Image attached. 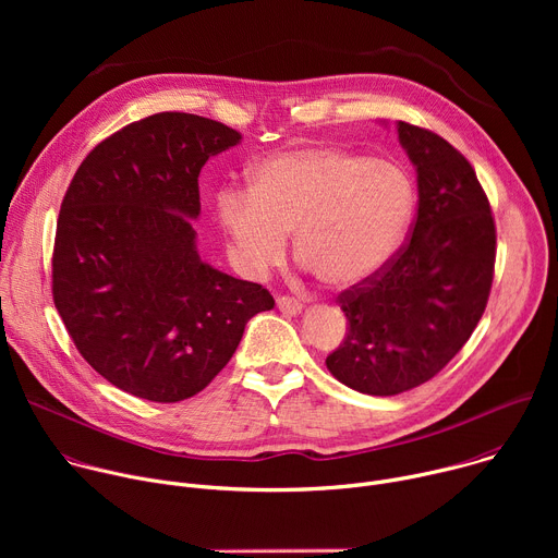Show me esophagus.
Returning a JSON list of instances; mask_svg holds the SVG:
<instances>
[{
  "label": "esophagus",
  "instance_id": "obj_1",
  "mask_svg": "<svg viewBox=\"0 0 558 558\" xmlns=\"http://www.w3.org/2000/svg\"><path fill=\"white\" fill-rule=\"evenodd\" d=\"M276 304H278V308H280L284 315H298V313H302V302L295 300V298L282 295V298L276 300Z\"/></svg>",
  "mask_w": 558,
  "mask_h": 558
}]
</instances>
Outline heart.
Segmentation results:
<instances>
[{
  "label": "heart",
  "instance_id": "heart-1",
  "mask_svg": "<svg viewBox=\"0 0 558 558\" xmlns=\"http://www.w3.org/2000/svg\"><path fill=\"white\" fill-rule=\"evenodd\" d=\"M247 181L250 190L216 194V218L231 265L252 278L280 260L291 231L293 252L317 280L353 289L400 252L413 220L409 172L338 145L276 151Z\"/></svg>",
  "mask_w": 558,
  "mask_h": 558
}]
</instances>
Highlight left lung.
<instances>
[{"label":"left lung","instance_id":"obj_1","mask_svg":"<svg viewBox=\"0 0 558 558\" xmlns=\"http://www.w3.org/2000/svg\"><path fill=\"white\" fill-rule=\"evenodd\" d=\"M417 174L411 241L377 276L340 295L349 320L327 368L366 395H397L435 377L482 320L495 274L490 203L441 136L397 121Z\"/></svg>","mask_w":558,"mask_h":558}]
</instances>
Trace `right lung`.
Segmentation results:
<instances>
[{"label": "right lung", "instance_id": "add662e5", "mask_svg": "<svg viewBox=\"0 0 558 558\" xmlns=\"http://www.w3.org/2000/svg\"><path fill=\"white\" fill-rule=\"evenodd\" d=\"M241 138L205 117L151 114L101 141L63 196L54 306L84 360L141 400L201 392L252 317L274 308L267 289L214 269L196 250L198 174Z\"/></svg>", "mask_w": 558, "mask_h": 558}]
</instances>
